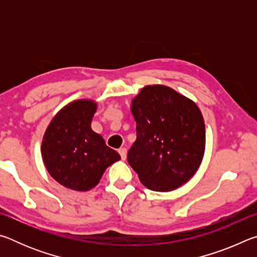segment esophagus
Returning a JSON list of instances; mask_svg holds the SVG:
<instances>
[{
    "mask_svg": "<svg viewBox=\"0 0 257 257\" xmlns=\"http://www.w3.org/2000/svg\"><path fill=\"white\" fill-rule=\"evenodd\" d=\"M119 154L121 156V159L124 161L125 158H127V150H125V149H120L119 150Z\"/></svg>",
    "mask_w": 257,
    "mask_h": 257,
    "instance_id": "1",
    "label": "esophagus"
}]
</instances>
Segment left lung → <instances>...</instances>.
<instances>
[{"label":"left lung","mask_w":257,"mask_h":257,"mask_svg":"<svg viewBox=\"0 0 257 257\" xmlns=\"http://www.w3.org/2000/svg\"><path fill=\"white\" fill-rule=\"evenodd\" d=\"M137 138L128 163L151 190L170 191L198 170L205 124L196 103L164 85L145 86L132 101Z\"/></svg>","instance_id":"8db88e82"}]
</instances>
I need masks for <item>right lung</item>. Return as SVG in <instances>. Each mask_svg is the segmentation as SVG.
<instances>
[{
    "label": "right lung",
    "mask_w": 257,
    "mask_h": 257,
    "mask_svg": "<svg viewBox=\"0 0 257 257\" xmlns=\"http://www.w3.org/2000/svg\"><path fill=\"white\" fill-rule=\"evenodd\" d=\"M96 108L93 99L69 103L56 113L43 137L42 158L46 170L69 189L94 188L106 168L121 159L90 127Z\"/></svg>",
    "instance_id": "right-lung-1"
}]
</instances>
